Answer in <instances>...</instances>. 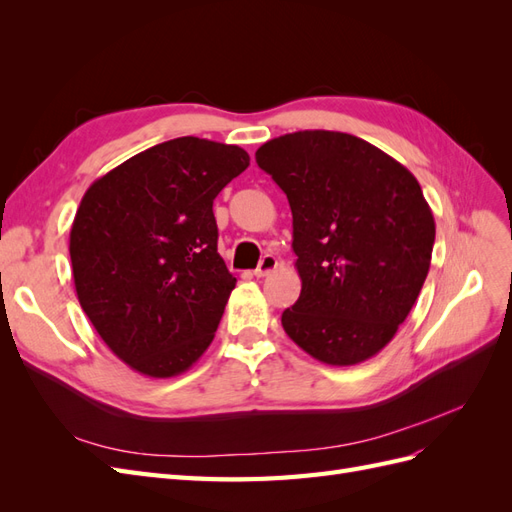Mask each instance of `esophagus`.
<instances>
[{
    "mask_svg": "<svg viewBox=\"0 0 512 512\" xmlns=\"http://www.w3.org/2000/svg\"><path fill=\"white\" fill-rule=\"evenodd\" d=\"M277 269V258L275 256H271V254H267V256H262V260L258 262V267L254 269V275L256 277H267L271 271H275Z\"/></svg>",
    "mask_w": 512,
    "mask_h": 512,
    "instance_id": "34e87169",
    "label": "esophagus"
}]
</instances>
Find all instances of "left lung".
Segmentation results:
<instances>
[{
	"label": "left lung",
	"instance_id": "1",
	"mask_svg": "<svg viewBox=\"0 0 512 512\" xmlns=\"http://www.w3.org/2000/svg\"><path fill=\"white\" fill-rule=\"evenodd\" d=\"M292 211L297 303L282 327L327 365H356L395 337L431 265L436 222L410 170L344 132L303 130L256 151Z\"/></svg>",
	"mask_w": 512,
	"mask_h": 512
}]
</instances>
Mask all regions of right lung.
Here are the masks:
<instances>
[{
	"mask_svg": "<svg viewBox=\"0 0 512 512\" xmlns=\"http://www.w3.org/2000/svg\"><path fill=\"white\" fill-rule=\"evenodd\" d=\"M250 166L237 145L181 136L85 192L70 230L76 297L111 352L147 378L205 354L237 277L218 254L213 200Z\"/></svg>",
	"mask_w": 512,
	"mask_h": 512,
	"instance_id": "add662e5",
	"label": "right lung"
}]
</instances>
